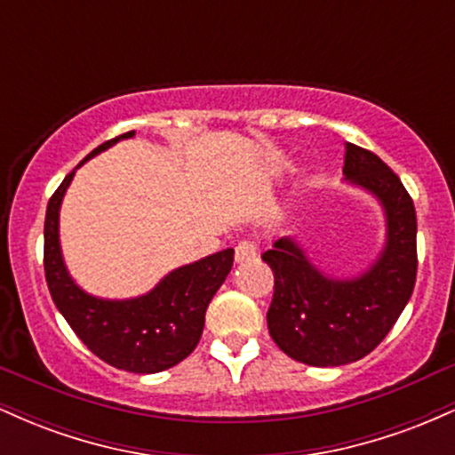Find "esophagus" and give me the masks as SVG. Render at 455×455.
Instances as JSON below:
<instances>
[{"instance_id": "obj_1", "label": "esophagus", "mask_w": 455, "mask_h": 455, "mask_svg": "<svg viewBox=\"0 0 455 455\" xmlns=\"http://www.w3.org/2000/svg\"><path fill=\"white\" fill-rule=\"evenodd\" d=\"M257 257V245L252 242H239L237 248H235V260L237 263H243V260H250Z\"/></svg>"}]
</instances>
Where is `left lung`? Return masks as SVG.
<instances>
[{"label": "left lung", "instance_id": "1", "mask_svg": "<svg viewBox=\"0 0 455 455\" xmlns=\"http://www.w3.org/2000/svg\"><path fill=\"white\" fill-rule=\"evenodd\" d=\"M344 180L383 207L385 245L368 269L333 278L293 237L274 242L263 260L274 271L267 327L295 362L333 368L372 353L409 304L417 275V216L400 177L372 151L344 145Z\"/></svg>", "mask_w": 455, "mask_h": 455}]
</instances>
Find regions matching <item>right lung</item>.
<instances>
[{"instance_id": "obj_1", "label": "right lung", "mask_w": 455, "mask_h": 455, "mask_svg": "<svg viewBox=\"0 0 455 455\" xmlns=\"http://www.w3.org/2000/svg\"><path fill=\"white\" fill-rule=\"evenodd\" d=\"M132 132L107 140L81 164L113 148ZM78 164V166H81ZM76 166V169H78ZM76 169L51 196L44 218V275L57 310L83 344L108 365L134 374L173 368L196 348L212 297L233 267V248L181 265L145 295L104 299L76 284L66 267L60 243V210Z\"/></svg>"}]
</instances>
